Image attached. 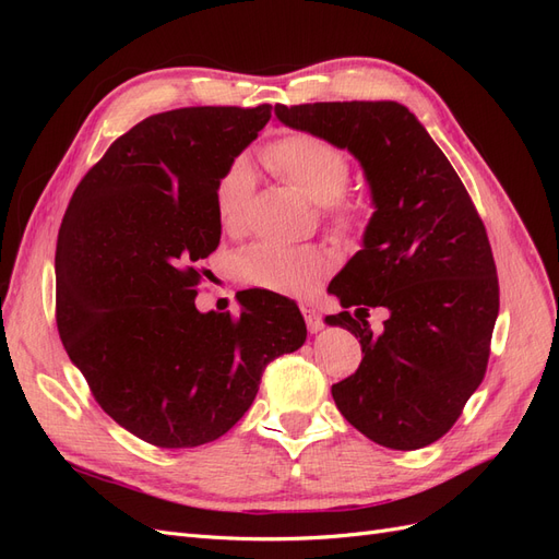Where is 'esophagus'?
Returning <instances> with one entry per match:
<instances>
[{"label": "esophagus", "mask_w": 559, "mask_h": 559, "mask_svg": "<svg viewBox=\"0 0 559 559\" xmlns=\"http://www.w3.org/2000/svg\"><path fill=\"white\" fill-rule=\"evenodd\" d=\"M300 310H302V317H306V324H308L310 333H317L324 329V321H321L319 312L312 306H300Z\"/></svg>", "instance_id": "1"}]
</instances>
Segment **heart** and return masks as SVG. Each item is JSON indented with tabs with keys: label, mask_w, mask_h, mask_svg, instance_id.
Instances as JSON below:
<instances>
[{
	"label": "heart",
	"mask_w": 559,
	"mask_h": 559,
	"mask_svg": "<svg viewBox=\"0 0 559 559\" xmlns=\"http://www.w3.org/2000/svg\"><path fill=\"white\" fill-rule=\"evenodd\" d=\"M267 170L308 195L337 233H354L361 224V205L345 198L352 165L345 151L312 132H289L263 148ZM257 191V175L249 160L235 158L214 186V212L228 233H240ZM329 270V257L317 247L257 245L238 257L245 282L270 292H308Z\"/></svg>",
	"instance_id": "heart-1"
}]
</instances>
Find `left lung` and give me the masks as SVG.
I'll list each match as a JSON object with an SVG mask.
<instances>
[{
  "instance_id": "1",
  "label": "left lung",
  "mask_w": 559,
  "mask_h": 559,
  "mask_svg": "<svg viewBox=\"0 0 559 559\" xmlns=\"http://www.w3.org/2000/svg\"><path fill=\"white\" fill-rule=\"evenodd\" d=\"M275 114L284 126L352 151L373 193L364 249L329 286L354 314L326 321L357 335L364 354L331 386L337 411L378 445H431L460 419L487 370L499 280L483 218L403 105H275ZM370 307L390 310L380 336L365 321Z\"/></svg>"
}]
</instances>
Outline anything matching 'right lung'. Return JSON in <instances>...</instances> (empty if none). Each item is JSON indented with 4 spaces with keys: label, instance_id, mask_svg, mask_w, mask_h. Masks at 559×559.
<instances>
[{
    "label": "right lung",
    "instance_id": "1",
    "mask_svg": "<svg viewBox=\"0 0 559 559\" xmlns=\"http://www.w3.org/2000/svg\"><path fill=\"white\" fill-rule=\"evenodd\" d=\"M273 107H186L121 134L76 186L56 247L60 341L114 421L158 448L216 441L265 366L306 343L296 302L195 308L200 261L222 240L214 186Z\"/></svg>",
    "mask_w": 559,
    "mask_h": 559
}]
</instances>
